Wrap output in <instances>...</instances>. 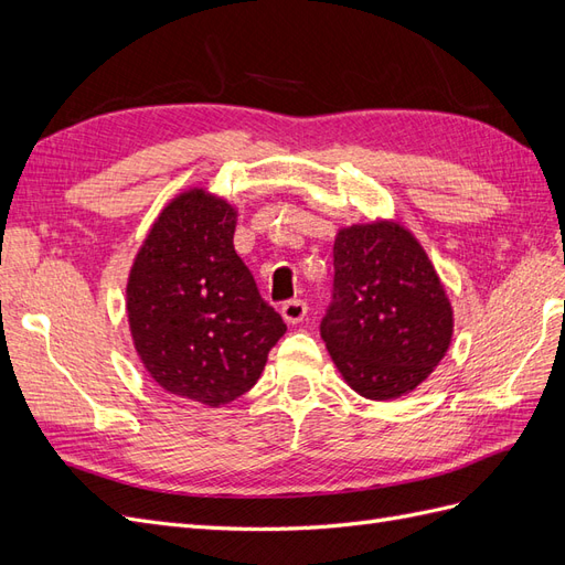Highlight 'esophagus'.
<instances>
[{
    "label": "esophagus",
    "mask_w": 565,
    "mask_h": 565,
    "mask_svg": "<svg viewBox=\"0 0 565 565\" xmlns=\"http://www.w3.org/2000/svg\"><path fill=\"white\" fill-rule=\"evenodd\" d=\"M280 313L285 318V322L297 324V322H301L306 318V313H309V306H306L303 299H289V301L282 303Z\"/></svg>",
    "instance_id": "esophagus-1"
}]
</instances>
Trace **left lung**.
<instances>
[{"instance_id":"8db88e82","label":"left lung","mask_w":565,"mask_h":565,"mask_svg":"<svg viewBox=\"0 0 565 565\" xmlns=\"http://www.w3.org/2000/svg\"><path fill=\"white\" fill-rule=\"evenodd\" d=\"M452 328L450 299L413 233L384 218L339 228L320 337L355 393L393 401L415 391L448 353Z\"/></svg>"}]
</instances>
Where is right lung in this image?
I'll return each instance as SVG.
<instances>
[{
    "mask_svg": "<svg viewBox=\"0 0 565 565\" xmlns=\"http://www.w3.org/2000/svg\"><path fill=\"white\" fill-rule=\"evenodd\" d=\"M235 224L228 200L188 188L164 204L127 278L129 332L146 372L207 407L247 393L287 330L235 254Z\"/></svg>",
    "mask_w": 565,
    "mask_h": 565,
    "instance_id": "add662e5",
    "label": "right lung"
}]
</instances>
